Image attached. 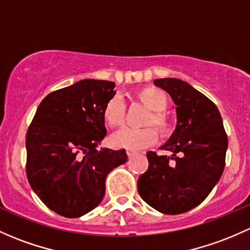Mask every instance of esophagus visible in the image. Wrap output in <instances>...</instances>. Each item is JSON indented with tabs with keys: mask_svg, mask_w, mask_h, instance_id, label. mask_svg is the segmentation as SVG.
<instances>
[{
	"mask_svg": "<svg viewBox=\"0 0 250 250\" xmlns=\"http://www.w3.org/2000/svg\"><path fill=\"white\" fill-rule=\"evenodd\" d=\"M127 154H128V157H133L134 154H135V152L130 151V149H127Z\"/></svg>",
	"mask_w": 250,
	"mask_h": 250,
	"instance_id": "1",
	"label": "esophagus"
}]
</instances>
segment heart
I'll list each match as a JSON object with an SVG mask.
<instances>
[{"mask_svg": "<svg viewBox=\"0 0 250 250\" xmlns=\"http://www.w3.org/2000/svg\"><path fill=\"white\" fill-rule=\"evenodd\" d=\"M136 98L146 107L151 110V114L147 115L145 125H154L163 136H167L172 132V125L169 117L165 114L167 104V96L164 91L154 86H145L136 91ZM125 107L122 99L115 96L110 98L103 109V118L107 125L116 128L125 123ZM157 140V132L153 127L132 129L123 128L111 135V145L115 147H123L130 151L145 148L152 145Z\"/></svg>", "mask_w": 250, "mask_h": 250, "instance_id": "obj_1", "label": "heart"}]
</instances>
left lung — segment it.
Returning a JSON list of instances; mask_svg holds the SVG:
<instances>
[{
	"label": "left lung",
	"instance_id": "1",
	"mask_svg": "<svg viewBox=\"0 0 250 250\" xmlns=\"http://www.w3.org/2000/svg\"><path fill=\"white\" fill-rule=\"evenodd\" d=\"M153 83L176 104L177 125L160 147L171 156L147 152L148 169L139 177L138 190L144 201L162 213H185L200 205L219 181L228 136L219 110L205 94L180 79Z\"/></svg>",
	"mask_w": 250,
	"mask_h": 250
}]
</instances>
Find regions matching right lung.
<instances>
[{
    "mask_svg": "<svg viewBox=\"0 0 250 250\" xmlns=\"http://www.w3.org/2000/svg\"><path fill=\"white\" fill-rule=\"evenodd\" d=\"M115 83L85 79L51 92L26 135V173L33 191L55 213L78 218L104 198L105 180L127 162L125 149H97L106 135L103 109Z\"/></svg>",
    "mask_w": 250,
    "mask_h": 250,
    "instance_id": "right-lung-1",
    "label": "right lung"
}]
</instances>
